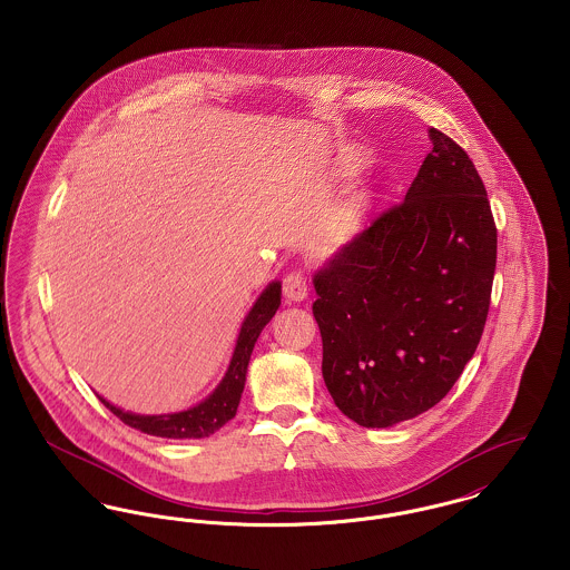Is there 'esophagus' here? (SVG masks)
Masks as SVG:
<instances>
[{
  "mask_svg": "<svg viewBox=\"0 0 570 570\" xmlns=\"http://www.w3.org/2000/svg\"><path fill=\"white\" fill-rule=\"evenodd\" d=\"M282 291H284V297L291 299V302H303L307 297V279L303 275V271H293L284 277L282 282Z\"/></svg>",
  "mask_w": 570,
  "mask_h": 570,
  "instance_id": "1",
  "label": "esophagus"
}]
</instances>
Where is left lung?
Here are the masks:
<instances>
[{
	"label": "left lung",
	"instance_id": "1",
	"mask_svg": "<svg viewBox=\"0 0 570 570\" xmlns=\"http://www.w3.org/2000/svg\"><path fill=\"white\" fill-rule=\"evenodd\" d=\"M433 150L404 200L314 275L323 379L366 429L441 401L475 353L498 261V228L468 153L429 129Z\"/></svg>",
	"mask_w": 570,
	"mask_h": 570
}]
</instances>
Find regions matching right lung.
<instances>
[{
  "instance_id": "right-lung-1",
  "label": "right lung",
  "mask_w": 570,
  "mask_h": 570,
  "mask_svg": "<svg viewBox=\"0 0 570 570\" xmlns=\"http://www.w3.org/2000/svg\"><path fill=\"white\" fill-rule=\"evenodd\" d=\"M279 302H282V284L271 282L240 325L233 362L228 366L226 376L222 379L217 390L200 404H196L187 411L168 413V415H135V413L109 404L101 396H99V401L116 417H120L127 426L137 429L146 435L166 436V439H202V436L213 435L228 420L235 417L240 394L245 387V374H247V364H249L254 344H256L261 332L265 330V325L273 318V314L277 312Z\"/></svg>"
}]
</instances>
